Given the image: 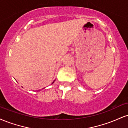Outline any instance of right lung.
Returning a JSON list of instances; mask_svg holds the SVG:
<instances>
[{
  "label": "right lung",
  "mask_w": 128,
  "mask_h": 128,
  "mask_svg": "<svg viewBox=\"0 0 128 128\" xmlns=\"http://www.w3.org/2000/svg\"><path fill=\"white\" fill-rule=\"evenodd\" d=\"M55 80H54V82H53L52 83V84H54V82H55ZM42 89H43V88H42Z\"/></svg>",
  "instance_id": "add662e5"
}]
</instances>
